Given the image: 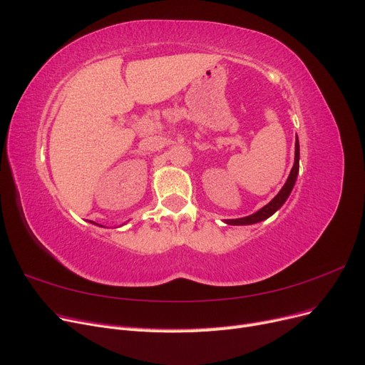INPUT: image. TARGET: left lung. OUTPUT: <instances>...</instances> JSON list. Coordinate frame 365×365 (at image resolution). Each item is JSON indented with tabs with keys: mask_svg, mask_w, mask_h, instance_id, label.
I'll list each match as a JSON object with an SVG mask.
<instances>
[{
	"mask_svg": "<svg viewBox=\"0 0 365 365\" xmlns=\"http://www.w3.org/2000/svg\"><path fill=\"white\" fill-rule=\"evenodd\" d=\"M298 168H300V145H298V138H295L294 165H292L288 180H286L284 185L282 187V190L274 196V200H271L267 205L262 207L260 210H257L256 213H252V215L245 216V217H239V219H225L224 222L228 224V225H251V224L262 222V220L272 216L286 202V200H288V197H289V195H291V192L294 189V185H295V181H297Z\"/></svg>",
	"mask_w": 365,
	"mask_h": 365,
	"instance_id": "obj_1",
	"label": "left lung"
}]
</instances>
